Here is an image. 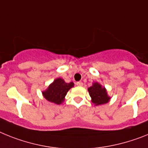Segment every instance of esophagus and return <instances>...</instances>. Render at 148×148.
<instances>
[{
	"label": "esophagus",
	"mask_w": 148,
	"mask_h": 148,
	"mask_svg": "<svg viewBox=\"0 0 148 148\" xmlns=\"http://www.w3.org/2000/svg\"><path fill=\"white\" fill-rule=\"evenodd\" d=\"M76 85L78 86H83V83H82V82H77V83H76Z\"/></svg>",
	"instance_id": "1"
}]
</instances>
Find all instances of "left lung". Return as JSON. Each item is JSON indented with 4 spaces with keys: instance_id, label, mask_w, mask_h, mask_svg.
<instances>
[{
    "instance_id": "8db88e82",
    "label": "left lung",
    "mask_w": 148,
    "mask_h": 148,
    "mask_svg": "<svg viewBox=\"0 0 148 148\" xmlns=\"http://www.w3.org/2000/svg\"><path fill=\"white\" fill-rule=\"evenodd\" d=\"M90 97H92V102L95 106L106 103L110 101V97L107 95L105 87H102L100 83H94L92 86L88 88Z\"/></svg>"
}]
</instances>
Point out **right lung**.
I'll use <instances>...</instances> for the list:
<instances>
[{
  "label": "right lung",
  "instance_id": "1",
  "mask_svg": "<svg viewBox=\"0 0 148 148\" xmlns=\"http://www.w3.org/2000/svg\"><path fill=\"white\" fill-rule=\"evenodd\" d=\"M73 86V82L68 83L62 78H56L45 91L42 92V95L47 101L55 104H61L65 100L67 92Z\"/></svg>",
  "mask_w": 148,
  "mask_h": 148
}]
</instances>
